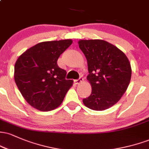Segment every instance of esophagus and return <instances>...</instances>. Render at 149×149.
<instances>
[{"label":"esophagus","mask_w":149,"mask_h":149,"mask_svg":"<svg viewBox=\"0 0 149 149\" xmlns=\"http://www.w3.org/2000/svg\"><path fill=\"white\" fill-rule=\"evenodd\" d=\"M83 79L82 78H80L79 79H78V80H74V83H76V85H78V84H80V83H81V82H83Z\"/></svg>","instance_id":"1"}]
</instances>
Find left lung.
I'll use <instances>...</instances> for the list:
<instances>
[{
    "instance_id": "1",
    "label": "left lung",
    "mask_w": 149,
    "mask_h": 149,
    "mask_svg": "<svg viewBox=\"0 0 149 149\" xmlns=\"http://www.w3.org/2000/svg\"><path fill=\"white\" fill-rule=\"evenodd\" d=\"M78 45L88 62L87 79L91 95L83 99L85 107L104 111L113 107L127 90L132 75L131 65L125 53L103 40H80Z\"/></svg>"
}]
</instances>
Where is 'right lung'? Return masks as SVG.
Returning <instances> with one entry per match:
<instances>
[{
  "mask_svg": "<svg viewBox=\"0 0 149 149\" xmlns=\"http://www.w3.org/2000/svg\"><path fill=\"white\" fill-rule=\"evenodd\" d=\"M72 42L71 39L39 42L18 57L15 81L32 107L49 111L62 103L73 81L66 80V71L58 66L57 60Z\"/></svg>",
  "mask_w": 149,
  "mask_h": 149,
  "instance_id": "add662e5",
  "label": "right lung"
}]
</instances>
